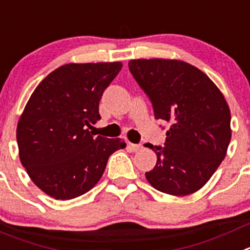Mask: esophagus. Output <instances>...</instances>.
Wrapping results in <instances>:
<instances>
[{
	"instance_id": "obj_1",
	"label": "esophagus",
	"mask_w": 250,
	"mask_h": 250,
	"mask_svg": "<svg viewBox=\"0 0 250 250\" xmlns=\"http://www.w3.org/2000/svg\"><path fill=\"white\" fill-rule=\"evenodd\" d=\"M127 147H129L130 151H134V152H136V151L141 150V148H143V146H141V145H137V144H131V143H129V144H127Z\"/></svg>"
}]
</instances>
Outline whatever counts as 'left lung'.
I'll list each match as a JSON object with an SVG mask.
<instances>
[{
	"mask_svg": "<svg viewBox=\"0 0 250 250\" xmlns=\"http://www.w3.org/2000/svg\"><path fill=\"white\" fill-rule=\"evenodd\" d=\"M129 69L152 103L155 119L170 124L164 147L145 144L157 155L146 180L172 196L198 191L224 160L232 136L223 94L186 62L135 59L129 62Z\"/></svg>",
	"mask_w": 250,
	"mask_h": 250,
	"instance_id": "left-lung-1",
	"label": "left lung"
}]
</instances>
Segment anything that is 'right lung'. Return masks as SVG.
Here are the masks:
<instances>
[{
  "label": "right lung",
  "instance_id": "right-lung-1",
  "mask_svg": "<svg viewBox=\"0 0 250 250\" xmlns=\"http://www.w3.org/2000/svg\"><path fill=\"white\" fill-rule=\"evenodd\" d=\"M123 64H65L34 89L17 125L20 159L31 180L56 200H72L102 178L120 139L93 136L99 102Z\"/></svg>",
  "mask_w": 250,
  "mask_h": 250
}]
</instances>
